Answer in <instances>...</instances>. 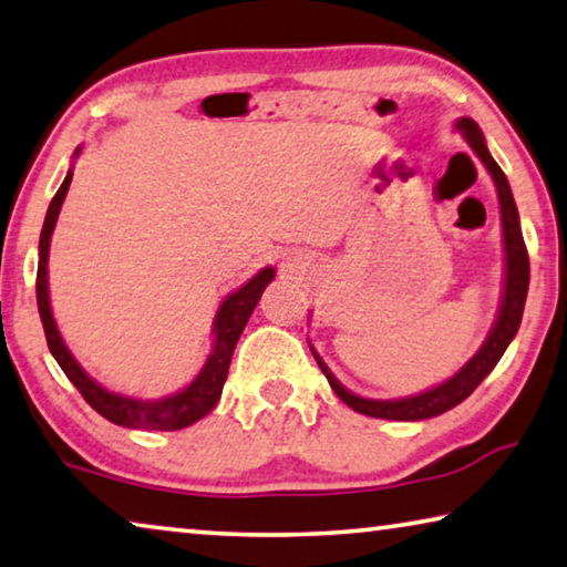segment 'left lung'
I'll return each instance as SVG.
<instances>
[{
  "label": "left lung",
  "mask_w": 567,
  "mask_h": 567,
  "mask_svg": "<svg viewBox=\"0 0 567 567\" xmlns=\"http://www.w3.org/2000/svg\"><path fill=\"white\" fill-rule=\"evenodd\" d=\"M454 128L462 133L474 154H477L482 164L487 166L492 182L497 186L499 214H502V239H505V290H502V305H499L497 320H494V326L489 330L487 340L482 343V348L452 375V379L434 385V389H429L424 393H416V396L393 399V401H375V399H363V396H355V393H350L346 385L330 373V368L322 363V358L310 346L312 355H316L318 365L322 368V373H326L330 389L338 393V399L348 403L353 411L365 413V416L391 419V421H421V419H434L439 413L454 409L456 403H462L466 396H470V393L492 373V368L499 363V358L505 355L512 338L517 336L519 320H523L525 298L529 287V259H527L523 229H519L515 196H512L507 176L502 174L497 161H494L487 151V143H484L480 125L472 118H460Z\"/></svg>",
  "instance_id": "obj_1"
}]
</instances>
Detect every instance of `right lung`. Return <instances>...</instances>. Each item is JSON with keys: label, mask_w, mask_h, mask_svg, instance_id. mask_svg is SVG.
<instances>
[{"label": "right lung", "mask_w": 567, "mask_h": 567, "mask_svg": "<svg viewBox=\"0 0 567 567\" xmlns=\"http://www.w3.org/2000/svg\"><path fill=\"white\" fill-rule=\"evenodd\" d=\"M80 154V148L73 156ZM70 182H73V168L68 171L65 182L60 184L58 194L52 196L48 217H44L42 224V235H40V262H38V308H40V318H42V328H44V338H48L50 353L55 355L58 365L65 371V375L73 381L75 389L83 393V399L93 406L103 419L113 421V424L125 426V429H151V431H176L184 426H192L196 421L204 419L221 396L224 381H227L229 373V363H231V353H235L237 340L245 330L247 320L251 316V310L257 308L259 298H262L265 287L275 280V269L265 267L251 277L247 285H241L239 290L224 298L219 305L217 318H214V346L212 353L206 358L204 368L199 375L182 389L178 393H171L166 399H156V401H141V399H131L123 396V393H113L103 389L101 383L83 371L73 353H70L65 340H62L60 330L55 326V318H52V308H50V290H48V255H50V239L52 231H55L58 224V214L60 206L65 202V194L70 188Z\"/></svg>", "instance_id": "obj_1"}]
</instances>
